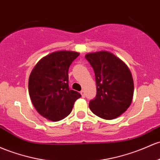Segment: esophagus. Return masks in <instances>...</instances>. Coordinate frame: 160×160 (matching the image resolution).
Returning a JSON list of instances; mask_svg holds the SVG:
<instances>
[{"label": "esophagus", "instance_id": "esophagus-1", "mask_svg": "<svg viewBox=\"0 0 160 160\" xmlns=\"http://www.w3.org/2000/svg\"><path fill=\"white\" fill-rule=\"evenodd\" d=\"M80 94H81L82 97H85V91L82 90L81 92H80Z\"/></svg>", "mask_w": 160, "mask_h": 160}]
</instances>
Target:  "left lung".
I'll use <instances>...</instances> for the list:
<instances>
[{
  "label": "left lung",
  "instance_id": "8db88e82",
  "mask_svg": "<svg viewBox=\"0 0 160 160\" xmlns=\"http://www.w3.org/2000/svg\"><path fill=\"white\" fill-rule=\"evenodd\" d=\"M93 68L96 96L89 102L93 114L112 120L124 113L132 102L134 80L128 67L115 54L106 51L85 55Z\"/></svg>",
  "mask_w": 160,
  "mask_h": 160
}]
</instances>
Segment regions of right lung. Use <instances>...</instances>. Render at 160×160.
<instances>
[{
    "instance_id": "obj_1",
    "label": "right lung",
    "mask_w": 160,
    "mask_h": 160,
    "mask_svg": "<svg viewBox=\"0 0 160 160\" xmlns=\"http://www.w3.org/2000/svg\"><path fill=\"white\" fill-rule=\"evenodd\" d=\"M80 53L58 51L40 59L29 78V94L38 113L52 122H58L71 113L81 96L70 89L68 70Z\"/></svg>"
}]
</instances>
